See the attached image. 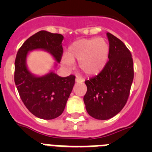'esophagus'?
Segmentation results:
<instances>
[{
	"mask_svg": "<svg viewBox=\"0 0 152 152\" xmlns=\"http://www.w3.org/2000/svg\"><path fill=\"white\" fill-rule=\"evenodd\" d=\"M84 81V80L81 78H80L79 77H76V78H75V82H77V83H81Z\"/></svg>",
	"mask_w": 152,
	"mask_h": 152,
	"instance_id": "34e87169",
	"label": "esophagus"
}]
</instances>
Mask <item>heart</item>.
Here are the masks:
<instances>
[{
  "label": "heart",
  "instance_id": "heart-1",
  "mask_svg": "<svg viewBox=\"0 0 152 152\" xmlns=\"http://www.w3.org/2000/svg\"><path fill=\"white\" fill-rule=\"evenodd\" d=\"M109 47L103 38L81 39L74 42L61 58L64 68L71 69L74 61H78L79 69L87 76H95L105 68L108 61Z\"/></svg>",
  "mask_w": 152,
  "mask_h": 152
}]
</instances>
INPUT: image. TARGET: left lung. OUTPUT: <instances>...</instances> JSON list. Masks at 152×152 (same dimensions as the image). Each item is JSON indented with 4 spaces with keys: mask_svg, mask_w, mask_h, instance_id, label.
<instances>
[{
    "mask_svg": "<svg viewBox=\"0 0 152 152\" xmlns=\"http://www.w3.org/2000/svg\"><path fill=\"white\" fill-rule=\"evenodd\" d=\"M110 44L109 61L100 74L85 80L84 96L90 116L100 120L113 117L126 105L133 81V61L123 42L107 33Z\"/></svg>",
    "mask_w": 152,
    "mask_h": 152,
    "instance_id": "1",
    "label": "left lung"
}]
</instances>
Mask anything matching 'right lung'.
Wrapping results in <instances>:
<instances>
[{"label": "right lung", "mask_w": 152, "mask_h": 152, "mask_svg": "<svg viewBox=\"0 0 152 152\" xmlns=\"http://www.w3.org/2000/svg\"><path fill=\"white\" fill-rule=\"evenodd\" d=\"M64 36L42 30L29 37L19 49L15 60L14 81L24 105L35 116L53 119L63 113L75 85V77H60L51 70L42 76L36 75L26 64L28 54L42 50L54 58V68L61 61Z\"/></svg>", "instance_id": "obj_1"}]
</instances>
